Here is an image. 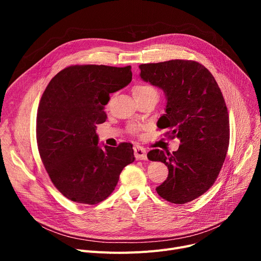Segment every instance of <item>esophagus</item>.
I'll return each instance as SVG.
<instances>
[{"label": "esophagus", "instance_id": "esophagus-1", "mask_svg": "<svg viewBox=\"0 0 261 261\" xmlns=\"http://www.w3.org/2000/svg\"><path fill=\"white\" fill-rule=\"evenodd\" d=\"M133 151L136 160H147V151L144 147L140 145H135L133 147Z\"/></svg>", "mask_w": 261, "mask_h": 261}]
</instances>
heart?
Instances as JSON below:
<instances>
[{"label": "heart", "mask_w": 261, "mask_h": 261, "mask_svg": "<svg viewBox=\"0 0 261 261\" xmlns=\"http://www.w3.org/2000/svg\"><path fill=\"white\" fill-rule=\"evenodd\" d=\"M132 93L135 100H145V99H150V100H154L155 102L160 98V92L159 90L150 84H147V82H141V84L135 85L132 88ZM140 130L139 127L136 126H130L129 131L132 134L138 133Z\"/></svg>", "instance_id": "obj_1"}]
</instances>
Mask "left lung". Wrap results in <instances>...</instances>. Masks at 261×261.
I'll list each match as a JSON object with an SVG mask.
<instances>
[{"instance_id": "1", "label": "left lung", "mask_w": 261, "mask_h": 261, "mask_svg": "<svg viewBox=\"0 0 261 261\" xmlns=\"http://www.w3.org/2000/svg\"><path fill=\"white\" fill-rule=\"evenodd\" d=\"M141 78L166 94V113L158 120L168 139L180 140L176 151L153 149L147 156L168 167L156 193L185 204L214 185L229 144V119L222 92L212 73L194 60L141 64Z\"/></svg>"}]
</instances>
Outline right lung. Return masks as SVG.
Returning a JSON list of instances; mask_svg holds the SVG:
<instances>
[{
	"label": "right lung",
	"mask_w": 261,
	"mask_h": 261,
	"mask_svg": "<svg viewBox=\"0 0 261 261\" xmlns=\"http://www.w3.org/2000/svg\"><path fill=\"white\" fill-rule=\"evenodd\" d=\"M131 66L71 65L55 76L41 97L36 135L40 158L54 186L68 200L97 204L134 161L132 144L101 149L96 126L107 119L110 93L128 86Z\"/></svg>",
	"instance_id": "obj_1"
}]
</instances>
